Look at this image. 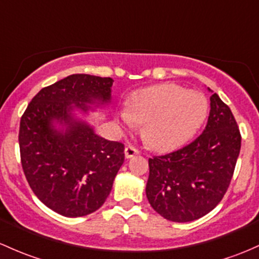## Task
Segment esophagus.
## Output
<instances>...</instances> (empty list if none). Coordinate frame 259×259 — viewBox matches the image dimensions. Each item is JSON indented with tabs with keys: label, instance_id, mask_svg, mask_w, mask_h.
<instances>
[{
	"label": "esophagus",
	"instance_id": "esophagus-1",
	"mask_svg": "<svg viewBox=\"0 0 259 259\" xmlns=\"http://www.w3.org/2000/svg\"><path fill=\"white\" fill-rule=\"evenodd\" d=\"M138 154H139V150L137 148H134V146L127 145L126 148H125V157H126V159H132V157L137 156Z\"/></svg>",
	"mask_w": 259,
	"mask_h": 259
}]
</instances>
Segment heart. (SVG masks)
Returning <instances> with one entry per match:
<instances>
[{
  "label": "heart",
  "mask_w": 259,
  "mask_h": 259,
  "mask_svg": "<svg viewBox=\"0 0 259 259\" xmlns=\"http://www.w3.org/2000/svg\"><path fill=\"white\" fill-rule=\"evenodd\" d=\"M208 111L206 97L178 84H159L130 95L121 122L144 124L146 144L157 151H171L186 144L200 129Z\"/></svg>",
  "instance_id": "b5f03b06"
}]
</instances>
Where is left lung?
I'll return each mask as SVG.
<instances>
[{"mask_svg": "<svg viewBox=\"0 0 259 259\" xmlns=\"http://www.w3.org/2000/svg\"><path fill=\"white\" fill-rule=\"evenodd\" d=\"M209 102L207 125L200 137L178 151L149 159L146 197L168 221L190 222L207 214L233 176L241 150L237 122L216 93Z\"/></svg>", "mask_w": 259, "mask_h": 259, "instance_id": "left-lung-1", "label": "left lung"}]
</instances>
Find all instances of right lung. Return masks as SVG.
Returning a JSON list of instances; mask_svg holds the SVG:
<instances>
[{"label":"right lung","instance_id":"right-lung-1","mask_svg":"<svg viewBox=\"0 0 259 259\" xmlns=\"http://www.w3.org/2000/svg\"><path fill=\"white\" fill-rule=\"evenodd\" d=\"M113 81L72 74L40 89L21 118L18 141L27 181L62 216H87L102 207L124 162L121 143L100 138L74 115L109 104Z\"/></svg>","mask_w":259,"mask_h":259}]
</instances>
